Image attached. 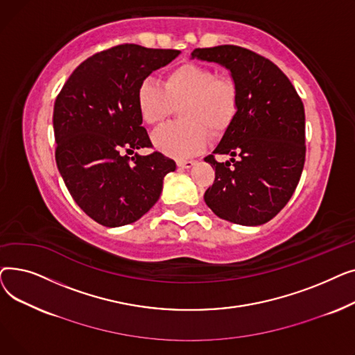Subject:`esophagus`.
<instances>
[{
    "label": "esophagus",
    "instance_id": "1",
    "mask_svg": "<svg viewBox=\"0 0 355 355\" xmlns=\"http://www.w3.org/2000/svg\"><path fill=\"white\" fill-rule=\"evenodd\" d=\"M194 164H196V161H193V159H178L177 161V165L180 168H191Z\"/></svg>",
    "mask_w": 355,
    "mask_h": 355
}]
</instances>
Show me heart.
Instances as JSON below:
<instances>
[{
  "mask_svg": "<svg viewBox=\"0 0 355 355\" xmlns=\"http://www.w3.org/2000/svg\"><path fill=\"white\" fill-rule=\"evenodd\" d=\"M137 106L145 123L162 125L175 107L180 122L153 135L161 153L184 158L198 154L210 135L220 138L233 125L239 110V87L227 74L198 63H182L164 74L162 86L145 79L137 90Z\"/></svg>",
  "mask_w": 355,
  "mask_h": 355,
  "instance_id": "b5f03b06",
  "label": "heart"
}]
</instances>
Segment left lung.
Returning a JSON list of instances; mask_svg holds the SVG:
<instances>
[{"instance_id": "1", "label": "left lung", "mask_w": 355, "mask_h": 355, "mask_svg": "<svg viewBox=\"0 0 355 355\" xmlns=\"http://www.w3.org/2000/svg\"><path fill=\"white\" fill-rule=\"evenodd\" d=\"M191 55L227 67L239 87L236 119L204 158L216 170L204 201L236 225H265L286 206L304 170V103L286 74L249 49L225 44ZM216 153L232 158L218 163Z\"/></svg>"}]
</instances>
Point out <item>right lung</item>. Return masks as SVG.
<instances>
[{
	"label": "right lung",
	"instance_id": "1",
	"mask_svg": "<svg viewBox=\"0 0 355 355\" xmlns=\"http://www.w3.org/2000/svg\"><path fill=\"white\" fill-rule=\"evenodd\" d=\"M180 50L119 44L90 55L54 102L55 162L78 206L96 223L119 227L139 220L158 201L174 159L154 151L137 106V90Z\"/></svg>",
	"mask_w": 355,
	"mask_h": 355
}]
</instances>
